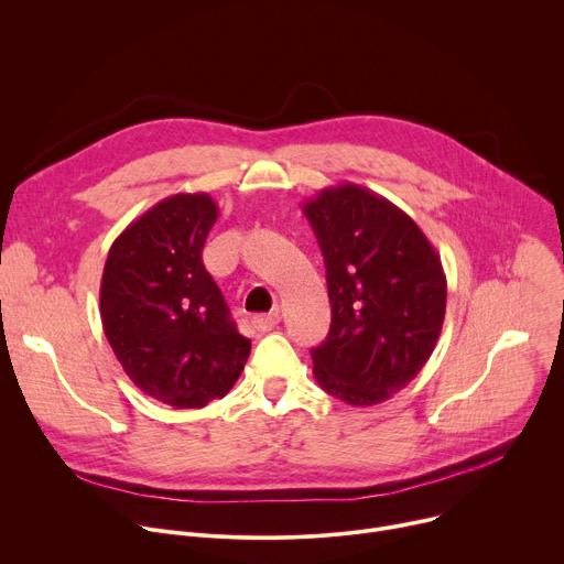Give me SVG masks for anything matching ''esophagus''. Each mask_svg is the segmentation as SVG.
Listing matches in <instances>:
<instances>
[{
    "instance_id": "1",
    "label": "esophagus",
    "mask_w": 564,
    "mask_h": 564,
    "mask_svg": "<svg viewBox=\"0 0 564 564\" xmlns=\"http://www.w3.org/2000/svg\"><path fill=\"white\" fill-rule=\"evenodd\" d=\"M276 324H279V313H268V315L253 317V328L261 330V333H268V330L276 328Z\"/></svg>"
}]
</instances>
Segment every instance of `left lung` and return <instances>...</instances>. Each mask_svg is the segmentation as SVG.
Instances as JSON below:
<instances>
[{"label":"left lung","instance_id":"obj_1","mask_svg":"<svg viewBox=\"0 0 564 564\" xmlns=\"http://www.w3.org/2000/svg\"><path fill=\"white\" fill-rule=\"evenodd\" d=\"M326 263L330 330L313 348L319 387L352 404H378L430 360L445 319L441 256L387 197L350 182L303 204Z\"/></svg>","mask_w":564,"mask_h":564}]
</instances>
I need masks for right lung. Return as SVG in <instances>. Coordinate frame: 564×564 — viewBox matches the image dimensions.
<instances>
[{"label": "right lung", "mask_w": 564, "mask_h": 564, "mask_svg": "<svg viewBox=\"0 0 564 564\" xmlns=\"http://www.w3.org/2000/svg\"><path fill=\"white\" fill-rule=\"evenodd\" d=\"M218 220L209 193H177L130 223L100 279V322L128 378L175 409L229 393L251 350L202 263Z\"/></svg>", "instance_id": "1"}]
</instances>
